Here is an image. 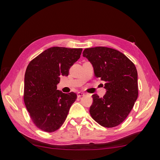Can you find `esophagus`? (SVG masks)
Returning a JSON list of instances; mask_svg holds the SVG:
<instances>
[{
	"instance_id": "1",
	"label": "esophagus",
	"mask_w": 160,
	"mask_h": 160,
	"mask_svg": "<svg viewBox=\"0 0 160 160\" xmlns=\"http://www.w3.org/2000/svg\"><path fill=\"white\" fill-rule=\"evenodd\" d=\"M83 95H85V93H83V92H78V93H77V97H78V98H81V97H82V96H83Z\"/></svg>"
}]
</instances>
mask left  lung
<instances>
[{
	"label": "left lung",
	"instance_id": "1",
	"mask_svg": "<svg viewBox=\"0 0 160 160\" xmlns=\"http://www.w3.org/2000/svg\"><path fill=\"white\" fill-rule=\"evenodd\" d=\"M83 56L93 66L97 78L105 82L106 93L103 98L92 95L91 117L101 126H118L126 119L138 99L136 67L122 52L111 48H88Z\"/></svg>",
	"mask_w": 160,
	"mask_h": 160
}]
</instances>
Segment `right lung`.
<instances>
[{
    "label": "right lung",
    "mask_w": 160,
    "mask_h": 160,
    "mask_svg": "<svg viewBox=\"0 0 160 160\" xmlns=\"http://www.w3.org/2000/svg\"><path fill=\"white\" fill-rule=\"evenodd\" d=\"M82 49L53 47L44 51L28 65L25 75L24 101L36 126L53 132L63 124L76 93L57 90L61 76L69 75Z\"/></svg>",
    "instance_id": "1"
}]
</instances>
